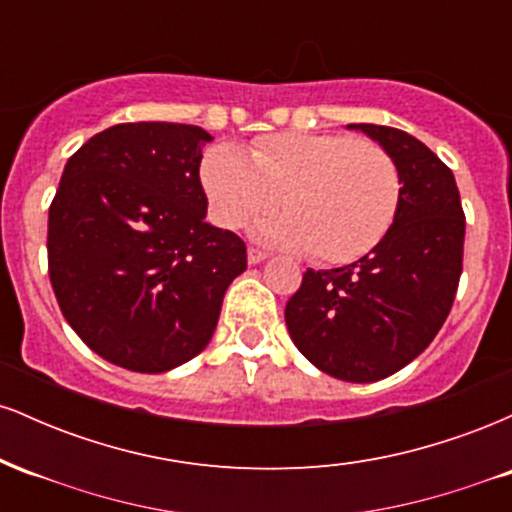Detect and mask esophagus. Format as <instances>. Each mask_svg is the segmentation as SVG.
Here are the masks:
<instances>
[{"label":"esophagus","instance_id":"34e87169","mask_svg":"<svg viewBox=\"0 0 512 512\" xmlns=\"http://www.w3.org/2000/svg\"><path fill=\"white\" fill-rule=\"evenodd\" d=\"M262 260H267V252H262L260 248H248V262L250 264H260Z\"/></svg>","mask_w":512,"mask_h":512}]
</instances>
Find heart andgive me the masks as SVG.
<instances>
[{
    "label": "heart",
    "instance_id": "heart-1",
    "mask_svg": "<svg viewBox=\"0 0 512 512\" xmlns=\"http://www.w3.org/2000/svg\"><path fill=\"white\" fill-rule=\"evenodd\" d=\"M202 187L223 228H240L284 197L289 211L257 223L260 238L325 264L373 250L402 197L399 168L383 146L327 132L262 137L252 142L250 158L214 146L202 161Z\"/></svg>",
    "mask_w": 512,
    "mask_h": 512
}]
</instances>
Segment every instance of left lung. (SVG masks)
Instances as JSON below:
<instances>
[{
  "label": "left lung",
  "mask_w": 512,
  "mask_h": 512,
  "mask_svg": "<svg viewBox=\"0 0 512 512\" xmlns=\"http://www.w3.org/2000/svg\"><path fill=\"white\" fill-rule=\"evenodd\" d=\"M349 127L395 158V221L361 260L308 269L284 317L293 344L322 373L375 383L414 361L443 327L462 274L464 211L455 175L426 144L395 127Z\"/></svg>",
  "instance_id": "1"
}]
</instances>
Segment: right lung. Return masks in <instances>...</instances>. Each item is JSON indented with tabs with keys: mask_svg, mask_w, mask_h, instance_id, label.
Segmentation results:
<instances>
[{
	"mask_svg": "<svg viewBox=\"0 0 512 512\" xmlns=\"http://www.w3.org/2000/svg\"><path fill=\"white\" fill-rule=\"evenodd\" d=\"M207 142L195 125L125 122L64 166L48 216L50 284L81 342L115 366L166 373L195 358L248 267L243 240L204 221Z\"/></svg>",
	"mask_w": 512,
	"mask_h": 512,
	"instance_id": "add662e5",
	"label": "right lung"
}]
</instances>
